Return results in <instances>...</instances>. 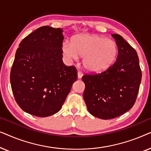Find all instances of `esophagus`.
Listing matches in <instances>:
<instances>
[{"label":"esophagus","mask_w":151,"mask_h":151,"mask_svg":"<svg viewBox=\"0 0 151 151\" xmlns=\"http://www.w3.org/2000/svg\"><path fill=\"white\" fill-rule=\"evenodd\" d=\"M82 76H83V73H82V72L78 71V78H79V79H80V78H82Z\"/></svg>","instance_id":"obj_1"}]
</instances>
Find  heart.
<instances>
[{"instance_id":"obj_1","label":"heart","mask_w":151,"mask_h":151,"mask_svg":"<svg viewBox=\"0 0 151 151\" xmlns=\"http://www.w3.org/2000/svg\"><path fill=\"white\" fill-rule=\"evenodd\" d=\"M62 52L69 63L83 56L82 65L91 73H100L109 69L116 60L118 47L115 41L95 34H80L65 40Z\"/></svg>"}]
</instances>
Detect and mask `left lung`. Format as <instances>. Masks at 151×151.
<instances>
[{
	"instance_id": "obj_1",
	"label": "left lung",
	"mask_w": 151,
	"mask_h": 151,
	"mask_svg": "<svg viewBox=\"0 0 151 151\" xmlns=\"http://www.w3.org/2000/svg\"><path fill=\"white\" fill-rule=\"evenodd\" d=\"M118 47L115 63L102 73L84 75L83 97L91 114L102 119H113L135 104L142 80L136 51L119 34H112Z\"/></svg>"
}]
</instances>
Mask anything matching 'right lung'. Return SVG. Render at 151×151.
<instances>
[{
    "mask_svg": "<svg viewBox=\"0 0 151 151\" xmlns=\"http://www.w3.org/2000/svg\"><path fill=\"white\" fill-rule=\"evenodd\" d=\"M63 30L43 26L20 43L10 73L14 98L26 113L38 117L60 110L77 80L74 67L63 62Z\"/></svg>",
    "mask_w": 151,
    "mask_h": 151,
    "instance_id": "1",
    "label": "right lung"
}]
</instances>
